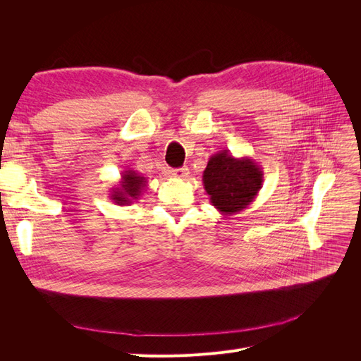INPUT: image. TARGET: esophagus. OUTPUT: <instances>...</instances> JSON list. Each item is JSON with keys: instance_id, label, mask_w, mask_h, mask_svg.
Masks as SVG:
<instances>
[{"instance_id": "1", "label": "esophagus", "mask_w": 361, "mask_h": 361, "mask_svg": "<svg viewBox=\"0 0 361 361\" xmlns=\"http://www.w3.org/2000/svg\"><path fill=\"white\" fill-rule=\"evenodd\" d=\"M169 173H170L171 178H176V179H187L188 174H190L188 169H185V167H182V169H171Z\"/></svg>"}]
</instances>
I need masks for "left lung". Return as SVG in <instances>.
Masks as SVG:
<instances>
[{
	"label": "left lung",
	"instance_id": "8db88e82",
	"mask_svg": "<svg viewBox=\"0 0 361 361\" xmlns=\"http://www.w3.org/2000/svg\"><path fill=\"white\" fill-rule=\"evenodd\" d=\"M262 182L264 170L255 159L235 158L228 150L216 152L203 171V187L212 206L224 216L241 212L255 202Z\"/></svg>",
	"mask_w": 361,
	"mask_h": 361
}]
</instances>
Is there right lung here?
<instances>
[{
  "mask_svg": "<svg viewBox=\"0 0 361 361\" xmlns=\"http://www.w3.org/2000/svg\"><path fill=\"white\" fill-rule=\"evenodd\" d=\"M120 176L122 178H120L118 183L110 190V199L118 206H128L134 200H138L140 195L145 192L147 179L130 169L122 171Z\"/></svg>",
  "mask_w": 361,
  "mask_h": 361,
  "instance_id": "add662e5",
  "label": "right lung"
}]
</instances>
